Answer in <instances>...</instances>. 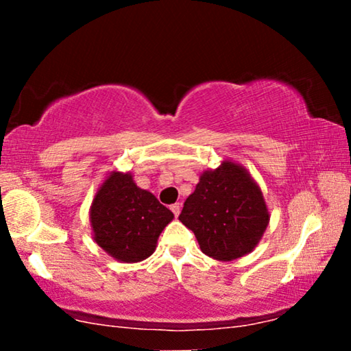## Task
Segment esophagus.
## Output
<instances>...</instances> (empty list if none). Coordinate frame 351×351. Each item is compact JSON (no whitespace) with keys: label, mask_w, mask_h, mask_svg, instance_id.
Wrapping results in <instances>:
<instances>
[{"label":"esophagus","mask_w":351,"mask_h":351,"mask_svg":"<svg viewBox=\"0 0 351 351\" xmlns=\"http://www.w3.org/2000/svg\"><path fill=\"white\" fill-rule=\"evenodd\" d=\"M180 208H182L180 203H176V204H172V206H171V210H172V213H174L176 217H179V214H180Z\"/></svg>","instance_id":"obj_1"}]
</instances>
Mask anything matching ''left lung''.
I'll list each match as a JSON object with an SVG mask.
<instances>
[{"label": "left lung", "mask_w": 351, "mask_h": 351, "mask_svg": "<svg viewBox=\"0 0 351 351\" xmlns=\"http://www.w3.org/2000/svg\"><path fill=\"white\" fill-rule=\"evenodd\" d=\"M179 220L195 233L206 256L232 262L257 247L270 210L251 172L239 162L223 160L215 169L201 172Z\"/></svg>", "instance_id": "1"}]
</instances>
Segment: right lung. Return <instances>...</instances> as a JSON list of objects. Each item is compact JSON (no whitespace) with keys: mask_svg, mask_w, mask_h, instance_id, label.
Segmentation results:
<instances>
[{"mask_svg":"<svg viewBox=\"0 0 351 351\" xmlns=\"http://www.w3.org/2000/svg\"><path fill=\"white\" fill-rule=\"evenodd\" d=\"M174 214L156 196L137 186L131 172L114 169L95 191L89 209L93 239L123 263L145 261Z\"/></svg>","mask_w":351,"mask_h":351,"instance_id":"obj_1","label":"right lung"}]
</instances>
